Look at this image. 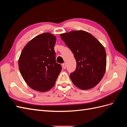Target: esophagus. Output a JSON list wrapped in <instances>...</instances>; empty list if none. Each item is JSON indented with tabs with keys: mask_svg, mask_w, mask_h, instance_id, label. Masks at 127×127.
<instances>
[{
	"mask_svg": "<svg viewBox=\"0 0 127 127\" xmlns=\"http://www.w3.org/2000/svg\"><path fill=\"white\" fill-rule=\"evenodd\" d=\"M63 67L64 69H66V64H63Z\"/></svg>",
	"mask_w": 127,
	"mask_h": 127,
	"instance_id": "obj_1",
	"label": "esophagus"
}]
</instances>
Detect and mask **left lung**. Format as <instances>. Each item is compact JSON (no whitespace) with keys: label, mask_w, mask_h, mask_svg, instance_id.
I'll list each match as a JSON object with an SVG mask.
<instances>
[{"label":"left lung","mask_w":127,"mask_h":127,"mask_svg":"<svg viewBox=\"0 0 127 127\" xmlns=\"http://www.w3.org/2000/svg\"><path fill=\"white\" fill-rule=\"evenodd\" d=\"M60 35L76 60V69L70 75L73 84L83 90L94 87L106 72L107 58L103 46L84 31H72Z\"/></svg>","instance_id":"left-lung-1"}]
</instances>
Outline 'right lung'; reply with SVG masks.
<instances>
[{
    "instance_id": "1",
    "label": "right lung",
    "mask_w": 127,
    "mask_h": 127,
    "mask_svg": "<svg viewBox=\"0 0 127 127\" xmlns=\"http://www.w3.org/2000/svg\"><path fill=\"white\" fill-rule=\"evenodd\" d=\"M56 36L50 33L36 36L23 48L18 61L20 72L27 85L44 92L55 85L61 66L55 60Z\"/></svg>"
}]
</instances>
